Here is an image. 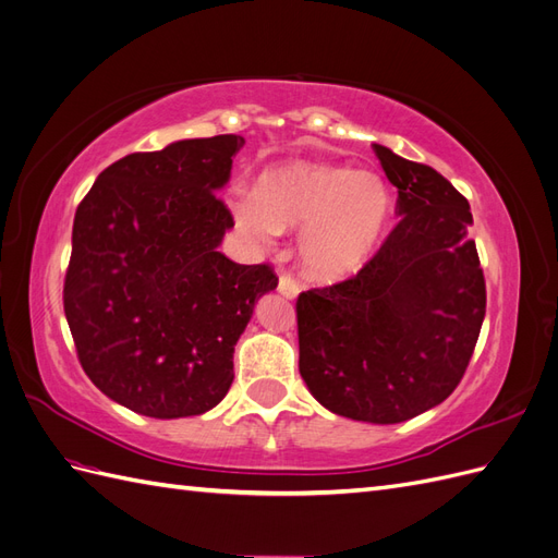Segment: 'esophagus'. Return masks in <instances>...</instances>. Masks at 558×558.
I'll return each instance as SVG.
<instances>
[{
  "label": "esophagus",
  "instance_id": "1",
  "mask_svg": "<svg viewBox=\"0 0 558 558\" xmlns=\"http://www.w3.org/2000/svg\"><path fill=\"white\" fill-rule=\"evenodd\" d=\"M279 293H281L283 298L295 300L298 293H300V286H298V281H295L291 275H281V277H279Z\"/></svg>",
  "mask_w": 558,
  "mask_h": 558
}]
</instances>
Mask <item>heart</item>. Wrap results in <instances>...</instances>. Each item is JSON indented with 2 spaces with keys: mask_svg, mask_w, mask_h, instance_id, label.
<instances>
[{
  "mask_svg": "<svg viewBox=\"0 0 558 558\" xmlns=\"http://www.w3.org/2000/svg\"><path fill=\"white\" fill-rule=\"evenodd\" d=\"M391 191L375 172L293 160L260 174L234 199L238 226L258 242L300 230L298 256L312 279H344L369 260L391 221Z\"/></svg>",
  "mask_w": 558,
  "mask_h": 558,
  "instance_id": "b5f03b06",
  "label": "heart"
}]
</instances>
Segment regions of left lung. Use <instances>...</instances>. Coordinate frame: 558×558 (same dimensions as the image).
Segmentation results:
<instances>
[{"instance_id":"obj_1","label":"left lung","mask_w":558,"mask_h":558,"mask_svg":"<svg viewBox=\"0 0 558 558\" xmlns=\"http://www.w3.org/2000/svg\"><path fill=\"white\" fill-rule=\"evenodd\" d=\"M400 223L356 277L300 293V375L332 414L400 424L459 386L486 314L468 199L375 144Z\"/></svg>"}]
</instances>
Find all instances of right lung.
<instances>
[{
	"mask_svg": "<svg viewBox=\"0 0 558 558\" xmlns=\"http://www.w3.org/2000/svg\"><path fill=\"white\" fill-rule=\"evenodd\" d=\"M242 146L218 134L130 154L76 209L64 316L90 381L132 412L181 418L216 408L253 307L277 289L267 265L218 251L234 223L216 191Z\"/></svg>",
	"mask_w": 558,
	"mask_h": 558,
	"instance_id": "1",
	"label": "right lung"
}]
</instances>
